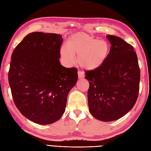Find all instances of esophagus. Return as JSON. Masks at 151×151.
I'll list each match as a JSON object with an SVG mask.
<instances>
[{"instance_id":"1","label":"esophagus","mask_w":151,"mask_h":151,"mask_svg":"<svg viewBox=\"0 0 151 151\" xmlns=\"http://www.w3.org/2000/svg\"><path fill=\"white\" fill-rule=\"evenodd\" d=\"M85 77V73L83 72L82 71H78V78L79 79H81V78H83Z\"/></svg>"}]
</instances>
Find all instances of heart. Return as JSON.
Here are the masks:
<instances>
[{"instance_id":"heart-1","label":"heart","mask_w":151,"mask_h":151,"mask_svg":"<svg viewBox=\"0 0 151 151\" xmlns=\"http://www.w3.org/2000/svg\"><path fill=\"white\" fill-rule=\"evenodd\" d=\"M110 51L109 44L83 32L74 34L68 38L66 46L60 50L61 56L69 64L75 62L74 55L83 68L93 70L100 68L105 62Z\"/></svg>"}]
</instances>
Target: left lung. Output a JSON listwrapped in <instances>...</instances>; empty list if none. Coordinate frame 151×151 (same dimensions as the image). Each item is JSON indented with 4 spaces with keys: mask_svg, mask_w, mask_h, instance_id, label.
<instances>
[{
    "mask_svg": "<svg viewBox=\"0 0 151 151\" xmlns=\"http://www.w3.org/2000/svg\"><path fill=\"white\" fill-rule=\"evenodd\" d=\"M111 49L100 68L85 72L89 83L88 104L94 118L117 120L130 111L139 91L140 70L133 46L120 37L107 35Z\"/></svg>",
    "mask_w": 151,
    "mask_h": 151,
    "instance_id": "8db88e82",
    "label": "left lung"
}]
</instances>
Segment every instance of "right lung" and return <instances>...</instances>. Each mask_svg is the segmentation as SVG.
Returning <instances> with one entry per match:
<instances>
[{"label":"right lung","mask_w":151,"mask_h":151,"mask_svg":"<svg viewBox=\"0 0 151 151\" xmlns=\"http://www.w3.org/2000/svg\"><path fill=\"white\" fill-rule=\"evenodd\" d=\"M62 36L34 32L12 54L8 81L14 102L21 114L40 124L60 119L69 91L78 81L76 68L60 63Z\"/></svg>","instance_id":"obj_1"}]
</instances>
